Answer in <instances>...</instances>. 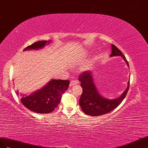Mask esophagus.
Wrapping results in <instances>:
<instances>
[{
  "mask_svg": "<svg viewBox=\"0 0 148 148\" xmlns=\"http://www.w3.org/2000/svg\"><path fill=\"white\" fill-rule=\"evenodd\" d=\"M77 82H77V81H75V80H73V81H71L69 86H74V85H75V84H77Z\"/></svg>",
  "mask_w": 148,
  "mask_h": 148,
  "instance_id": "obj_1",
  "label": "esophagus"
}]
</instances>
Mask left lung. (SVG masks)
Listing matches in <instances>:
<instances>
[{
	"mask_svg": "<svg viewBox=\"0 0 148 148\" xmlns=\"http://www.w3.org/2000/svg\"><path fill=\"white\" fill-rule=\"evenodd\" d=\"M121 56L129 67L128 61L121 51L114 45H112L110 56ZM91 71H86L79 75L82 93L79 99V103L84 113L90 116H100L112 112L121 103L129 90L130 81L125 92L120 97L116 99H108L103 97L99 93L95 86Z\"/></svg>",
	"mask_w": 148,
	"mask_h": 148,
	"instance_id": "1",
	"label": "left lung"
}]
</instances>
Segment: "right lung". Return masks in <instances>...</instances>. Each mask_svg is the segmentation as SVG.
<instances>
[{"mask_svg": "<svg viewBox=\"0 0 148 148\" xmlns=\"http://www.w3.org/2000/svg\"><path fill=\"white\" fill-rule=\"evenodd\" d=\"M50 41H40L25 48L23 51L38 49L43 48ZM69 85L68 80L53 79L41 89L29 95L23 96L21 102L29 110L38 113H49L53 112L60 104L62 95ZM18 94V92H16Z\"/></svg>", "mask_w": 148, "mask_h": 148, "instance_id": "1", "label": "right lung"}]
</instances>
